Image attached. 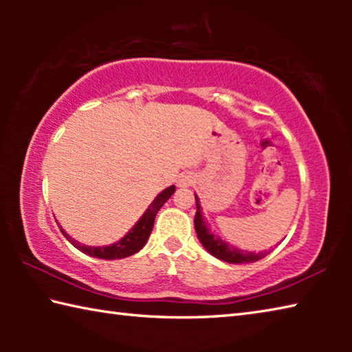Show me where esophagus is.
Returning <instances> with one entry per match:
<instances>
[{
  "label": "esophagus",
  "mask_w": 352,
  "mask_h": 352,
  "mask_svg": "<svg viewBox=\"0 0 352 352\" xmlns=\"http://www.w3.org/2000/svg\"><path fill=\"white\" fill-rule=\"evenodd\" d=\"M178 186H189V184L194 183V175L190 172H186V174H182L178 177Z\"/></svg>",
  "instance_id": "1"
}]
</instances>
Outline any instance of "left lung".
<instances>
[{
    "instance_id": "8db88e82",
    "label": "left lung",
    "mask_w": 352,
    "mask_h": 352,
    "mask_svg": "<svg viewBox=\"0 0 352 352\" xmlns=\"http://www.w3.org/2000/svg\"><path fill=\"white\" fill-rule=\"evenodd\" d=\"M195 201H197V212H195V217H194L195 233H197V237L201 242V245H204L208 252L214 256V258L230 262V264H243V262H254L264 258L265 253L243 252V250H239L233 245H230V243H226L225 241L220 239L219 236H214L210 231V228H208L204 216H201L200 212L201 208L199 205L197 195H195Z\"/></svg>"
}]
</instances>
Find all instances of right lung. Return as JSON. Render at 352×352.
<instances>
[{
	"label": "right lung",
	"mask_w": 352,
	"mask_h": 352,
	"mask_svg": "<svg viewBox=\"0 0 352 352\" xmlns=\"http://www.w3.org/2000/svg\"><path fill=\"white\" fill-rule=\"evenodd\" d=\"M175 192V186H169L166 188L162 194H158L155 200L151 204V206L147 208V211L142 214V217L136 222L129 233L122 237L121 241H118L116 243H111L109 247H87V245H80L79 242H76L74 239L65 233L62 230V233L65 237L73 243V245L80 250L82 253H87L93 256V258H99V259H122L127 258V256H132L135 253H138L140 250L146 245V242L148 239V236L152 233L153 228V222H155V216L160 211L166 201L169 200L172 194Z\"/></svg>",
	"instance_id": "add662e5"
}]
</instances>
